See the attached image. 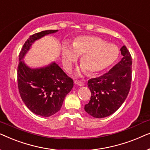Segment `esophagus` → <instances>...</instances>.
I'll list each match as a JSON object with an SVG mask.
<instances>
[{
  "label": "esophagus",
  "mask_w": 150,
  "mask_h": 150,
  "mask_svg": "<svg viewBox=\"0 0 150 150\" xmlns=\"http://www.w3.org/2000/svg\"><path fill=\"white\" fill-rule=\"evenodd\" d=\"M76 84H77L78 85L80 86V87H82V86H83L84 85H85V83H83V82H81V81H75Z\"/></svg>",
  "instance_id": "1"
}]
</instances>
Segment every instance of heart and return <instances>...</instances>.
<instances>
[{
	"instance_id": "1",
	"label": "heart",
	"mask_w": 150,
	"mask_h": 150,
	"mask_svg": "<svg viewBox=\"0 0 150 150\" xmlns=\"http://www.w3.org/2000/svg\"><path fill=\"white\" fill-rule=\"evenodd\" d=\"M118 55V48L115 45L94 36L81 37L72 43L71 48L66 44L62 48L65 68H70L78 57L81 56L80 64L89 74L108 68L117 60Z\"/></svg>"
}]
</instances>
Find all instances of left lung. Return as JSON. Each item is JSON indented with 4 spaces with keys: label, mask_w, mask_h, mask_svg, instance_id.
<instances>
[{
    "label": "left lung",
    "mask_w": 150,
    "mask_h": 150,
    "mask_svg": "<svg viewBox=\"0 0 150 150\" xmlns=\"http://www.w3.org/2000/svg\"><path fill=\"white\" fill-rule=\"evenodd\" d=\"M122 60L108 73L88 81L91 96L85 110L96 118L114 113L128 95L132 81V57L125 46L120 49Z\"/></svg>",
    "instance_id": "left-lung-1"
}]
</instances>
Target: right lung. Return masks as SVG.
<instances>
[{
	"mask_svg": "<svg viewBox=\"0 0 150 150\" xmlns=\"http://www.w3.org/2000/svg\"><path fill=\"white\" fill-rule=\"evenodd\" d=\"M57 31L47 30L30 35L19 54L17 77L20 96L30 111L42 117H50L61 109L65 96L73 88V80L55 62L31 68L23 59L36 40Z\"/></svg>",
	"mask_w": 150,
	"mask_h": 150,
	"instance_id": "add662e5",
	"label": "right lung"
}]
</instances>
